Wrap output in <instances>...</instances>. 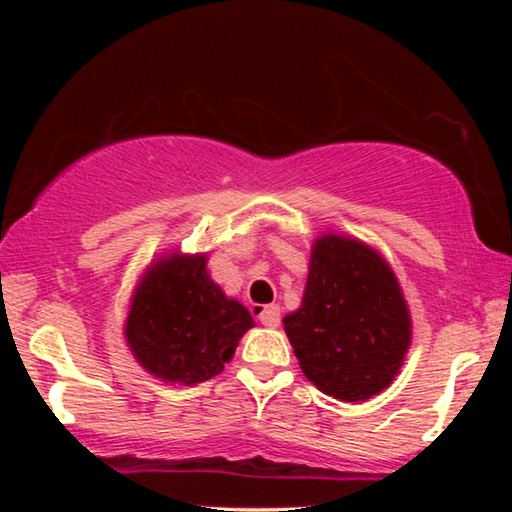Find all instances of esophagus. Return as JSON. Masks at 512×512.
I'll list each match as a JSON object with an SVG mask.
<instances>
[{"label":"esophagus","instance_id":"esophagus-1","mask_svg":"<svg viewBox=\"0 0 512 512\" xmlns=\"http://www.w3.org/2000/svg\"><path fill=\"white\" fill-rule=\"evenodd\" d=\"M257 318H259V323L266 325V327H277V325H280V307L266 305V307L259 309Z\"/></svg>","mask_w":512,"mask_h":512}]
</instances>
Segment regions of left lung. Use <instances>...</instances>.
<instances>
[{"label":"left lung","mask_w":512,"mask_h":512,"mask_svg":"<svg viewBox=\"0 0 512 512\" xmlns=\"http://www.w3.org/2000/svg\"><path fill=\"white\" fill-rule=\"evenodd\" d=\"M282 323L305 377L343 402H366L391 386L411 345V314L393 268L343 235L314 241L305 296Z\"/></svg>","instance_id":"1"}]
</instances>
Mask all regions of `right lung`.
I'll return each mask as SVG.
<instances>
[{
	"instance_id": "1",
	"label": "right lung",
	"mask_w": 512,
	"mask_h": 512,
	"mask_svg": "<svg viewBox=\"0 0 512 512\" xmlns=\"http://www.w3.org/2000/svg\"><path fill=\"white\" fill-rule=\"evenodd\" d=\"M253 325L250 311L212 282L207 255L171 253L137 282L124 336L149 375L192 386L219 375Z\"/></svg>"
}]
</instances>
